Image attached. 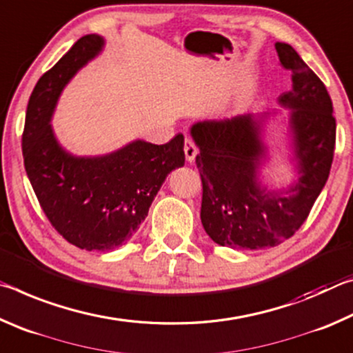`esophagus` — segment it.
Here are the masks:
<instances>
[{"label": "esophagus", "instance_id": "obj_1", "mask_svg": "<svg viewBox=\"0 0 353 353\" xmlns=\"http://www.w3.org/2000/svg\"><path fill=\"white\" fill-rule=\"evenodd\" d=\"M183 151H185V159H187V162H194L196 155H198V148H196L194 141L187 137L185 139V145H183Z\"/></svg>", "mask_w": 353, "mask_h": 353}]
</instances>
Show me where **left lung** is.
<instances>
[{
  "mask_svg": "<svg viewBox=\"0 0 353 353\" xmlns=\"http://www.w3.org/2000/svg\"><path fill=\"white\" fill-rule=\"evenodd\" d=\"M292 87L279 97L290 107L292 149L299 181L286 191H268L256 182L265 157L260 121L252 113L193 124L191 137L201 181V221L208 236L232 249H266L288 240L307 219L330 174L336 121L330 94L294 48L276 43Z\"/></svg>",
  "mask_w": 353,
  "mask_h": 353,
  "instance_id": "left-lung-1",
  "label": "left lung"
}]
</instances>
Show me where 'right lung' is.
Here are the masks:
<instances>
[{
	"mask_svg": "<svg viewBox=\"0 0 353 353\" xmlns=\"http://www.w3.org/2000/svg\"><path fill=\"white\" fill-rule=\"evenodd\" d=\"M103 46L99 35H83L40 77L21 139L25 170L41 210L65 240L85 250L126 244L166 176L185 163L182 134L165 145L135 140L101 157H74L59 145L50 124L57 99Z\"/></svg>",
	"mask_w": 353,
	"mask_h": 353,
	"instance_id": "1",
	"label": "right lung"
}]
</instances>
